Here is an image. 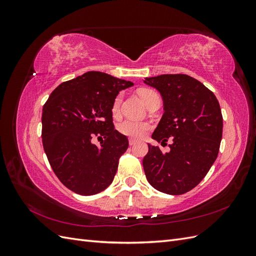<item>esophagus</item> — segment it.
<instances>
[{"mask_svg": "<svg viewBox=\"0 0 256 256\" xmlns=\"http://www.w3.org/2000/svg\"><path fill=\"white\" fill-rule=\"evenodd\" d=\"M136 143V140H134V138H129V145H130V146L134 145Z\"/></svg>", "mask_w": 256, "mask_h": 256, "instance_id": "esophagus-1", "label": "esophagus"}]
</instances>
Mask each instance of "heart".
<instances>
[{
	"mask_svg": "<svg viewBox=\"0 0 256 256\" xmlns=\"http://www.w3.org/2000/svg\"><path fill=\"white\" fill-rule=\"evenodd\" d=\"M154 95H157L154 90H140V96L145 104L148 102V100ZM120 104H122V95H118L115 97L114 102H113V106H112L113 114H118ZM118 128L122 134H125L130 138H142L147 132V131L150 130V124L147 122L125 120L120 124Z\"/></svg>",
	"mask_w": 256,
	"mask_h": 256,
	"instance_id": "b5f03b06",
	"label": "heart"
}]
</instances>
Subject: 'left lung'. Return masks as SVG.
I'll return each instance as SVG.
<instances>
[{
    "instance_id": "1",
    "label": "left lung",
    "mask_w": 256,
    "mask_h": 256,
    "mask_svg": "<svg viewBox=\"0 0 256 256\" xmlns=\"http://www.w3.org/2000/svg\"><path fill=\"white\" fill-rule=\"evenodd\" d=\"M164 100V113L152 138L170 144L164 154L148 144L143 159L147 180L154 189L178 196L190 191L206 176L218 157L223 118L218 99L203 83L188 74L145 78Z\"/></svg>"
}]
</instances>
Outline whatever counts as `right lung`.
<instances>
[{"mask_svg": "<svg viewBox=\"0 0 256 256\" xmlns=\"http://www.w3.org/2000/svg\"><path fill=\"white\" fill-rule=\"evenodd\" d=\"M132 85L88 72L51 92L42 115V145L53 172L68 189L92 196L113 182L129 144L127 136L114 129L112 106L118 92ZM98 134L105 138L100 146L91 142Z\"/></svg>", "mask_w": 256, "mask_h": 256, "instance_id": "add662e5", "label": "right lung"}]
</instances>
